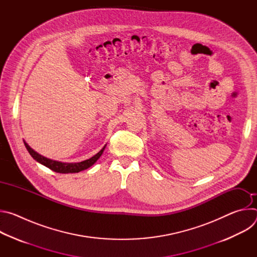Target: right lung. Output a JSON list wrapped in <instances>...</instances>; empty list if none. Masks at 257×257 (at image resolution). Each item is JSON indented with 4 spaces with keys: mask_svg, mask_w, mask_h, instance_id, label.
<instances>
[{
    "mask_svg": "<svg viewBox=\"0 0 257 257\" xmlns=\"http://www.w3.org/2000/svg\"><path fill=\"white\" fill-rule=\"evenodd\" d=\"M24 145H25L26 150L28 151V153L30 154V156L36 162H39L40 164L46 166L47 168L51 169L52 171H54L56 173H62V174L78 173L80 171L88 169L89 167H91L100 158V156L102 155V153H103V151L105 149V145H104L103 148L95 156H93L92 158H90L88 160H85V161L80 162V163H71V164H69V163H61V162L53 161V160H50V159H47V158L41 156L40 154L34 152L25 141H24Z\"/></svg>",
    "mask_w": 257,
    "mask_h": 257,
    "instance_id": "right-lung-1",
    "label": "right lung"
}]
</instances>
